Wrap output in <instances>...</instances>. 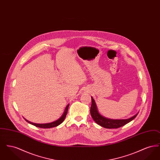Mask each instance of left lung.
Wrapping results in <instances>:
<instances>
[{
    "instance_id": "left-lung-1",
    "label": "left lung",
    "mask_w": 160,
    "mask_h": 160,
    "mask_svg": "<svg viewBox=\"0 0 160 160\" xmlns=\"http://www.w3.org/2000/svg\"><path fill=\"white\" fill-rule=\"evenodd\" d=\"M92 104L91 107V114L92 118H93V121L96 122L97 124L99 125L100 126L108 128V129H112V128H118L119 127H121L122 126L126 125L127 123L132 121L136 116L137 114L134 115V116L130 118L127 119H107L106 118L103 117L99 114L97 110V108L96 106L95 102L94 99L91 97Z\"/></svg>"
}]
</instances>
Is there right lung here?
I'll return each mask as SVG.
<instances>
[{
    "mask_svg": "<svg viewBox=\"0 0 160 160\" xmlns=\"http://www.w3.org/2000/svg\"><path fill=\"white\" fill-rule=\"evenodd\" d=\"M69 104L67 106V107L65 108V112L63 113V114H62V116H61V118L54 121V122H51V123H43V124H39V123H32V122H29L28 121V120H26V119H24L27 122L29 123H31L32 125L37 127H39V128H53V127H57L59 125H60L61 123H62L63 121H64L67 113H68V109Z\"/></svg>",
    "mask_w": 160,
    "mask_h": 160,
    "instance_id": "1",
    "label": "right lung"
}]
</instances>
